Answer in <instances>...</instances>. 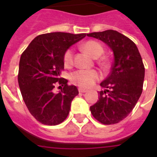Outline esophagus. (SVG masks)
Wrapping results in <instances>:
<instances>
[{
    "instance_id": "1",
    "label": "esophagus",
    "mask_w": 157,
    "mask_h": 157,
    "mask_svg": "<svg viewBox=\"0 0 157 157\" xmlns=\"http://www.w3.org/2000/svg\"><path fill=\"white\" fill-rule=\"evenodd\" d=\"M78 90L80 93H86V91H87L86 90H85V89H82V88H79Z\"/></svg>"
}]
</instances>
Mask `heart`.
I'll list each match as a JSON object with an SVG mask.
<instances>
[{"label":"heart","mask_w":157,"mask_h":157,"mask_svg":"<svg viewBox=\"0 0 157 157\" xmlns=\"http://www.w3.org/2000/svg\"><path fill=\"white\" fill-rule=\"evenodd\" d=\"M82 49L93 58H98L103 53V48L100 43L95 40H88L82 45ZM63 62L66 66H71L73 63V50L68 49L63 54ZM102 66H106L107 63L100 61ZM100 79V74L96 70H77L70 75L71 82L76 86L88 88L93 86L95 81Z\"/></svg>","instance_id":"b5f03b06"}]
</instances>
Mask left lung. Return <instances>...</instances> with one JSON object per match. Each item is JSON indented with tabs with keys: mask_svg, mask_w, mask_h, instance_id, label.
Wrapping results in <instances>:
<instances>
[{
	"mask_svg": "<svg viewBox=\"0 0 157 157\" xmlns=\"http://www.w3.org/2000/svg\"><path fill=\"white\" fill-rule=\"evenodd\" d=\"M106 43L113 51L111 72L100 84L105 90L90 107L93 117L103 124H113L132 112L141 96L144 86V63L134 41L114 30L87 34Z\"/></svg>",
	"mask_w": 157,
	"mask_h": 157,
	"instance_id": "left-lung-1",
	"label": "left lung"
}]
</instances>
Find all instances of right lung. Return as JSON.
<instances>
[{
    "instance_id": "right-lung-1",
    "label": "right lung",
    "mask_w": 157,
    "mask_h": 157,
    "mask_svg": "<svg viewBox=\"0 0 157 157\" xmlns=\"http://www.w3.org/2000/svg\"><path fill=\"white\" fill-rule=\"evenodd\" d=\"M86 36L51 33L37 36L21 55L18 81L23 99L30 113L41 124L56 125L68 116L72 99L79 94L75 86L60 76L63 54ZM56 84L63 86L55 93Z\"/></svg>"
}]
</instances>
